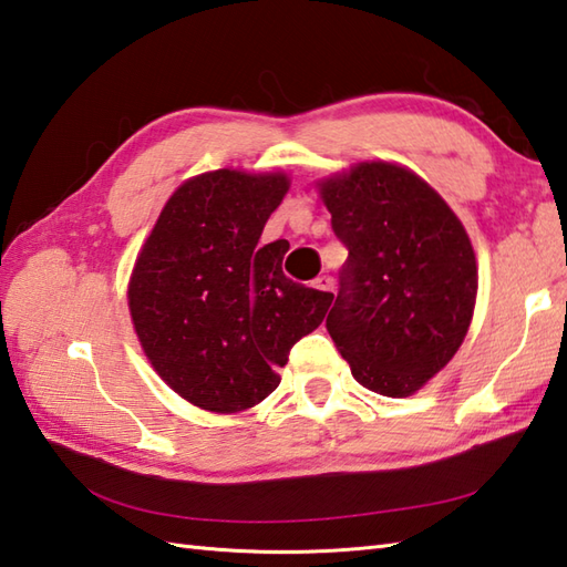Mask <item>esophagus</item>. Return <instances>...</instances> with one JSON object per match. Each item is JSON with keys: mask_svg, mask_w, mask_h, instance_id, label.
Returning <instances> with one entry per match:
<instances>
[{"mask_svg": "<svg viewBox=\"0 0 567 567\" xmlns=\"http://www.w3.org/2000/svg\"><path fill=\"white\" fill-rule=\"evenodd\" d=\"M312 287L319 292H334V280H331L329 275H319L317 280L312 282Z\"/></svg>", "mask_w": 567, "mask_h": 567, "instance_id": "obj_1", "label": "esophagus"}]
</instances>
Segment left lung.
Masks as SVG:
<instances>
[{
    "mask_svg": "<svg viewBox=\"0 0 567 567\" xmlns=\"http://www.w3.org/2000/svg\"><path fill=\"white\" fill-rule=\"evenodd\" d=\"M319 194L349 250L329 334L363 388L413 395L467 337L476 302L467 230L435 188L391 162L351 166Z\"/></svg>",
    "mask_w": 567,
    "mask_h": 567,
    "instance_id": "left-lung-1",
    "label": "left lung"
}]
</instances>
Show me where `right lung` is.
I'll return each mask as SVG.
<instances>
[{"label": "right lung", "instance_id": "right-lung-1", "mask_svg": "<svg viewBox=\"0 0 567 567\" xmlns=\"http://www.w3.org/2000/svg\"><path fill=\"white\" fill-rule=\"evenodd\" d=\"M285 174L218 169L172 194L137 255L127 299L154 371L184 401L238 413L265 401L334 295L282 272L290 243L258 246Z\"/></svg>", "mask_w": 567, "mask_h": 567}]
</instances>
